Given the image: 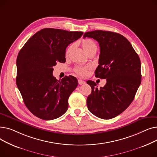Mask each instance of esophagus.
Here are the masks:
<instances>
[{
  "mask_svg": "<svg viewBox=\"0 0 157 157\" xmlns=\"http://www.w3.org/2000/svg\"><path fill=\"white\" fill-rule=\"evenodd\" d=\"M78 83L80 85H84V84H85V81H84L83 80H81V79H78Z\"/></svg>",
  "mask_w": 157,
  "mask_h": 157,
  "instance_id": "obj_1",
  "label": "esophagus"
}]
</instances>
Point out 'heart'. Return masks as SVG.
Instances as JSON below:
<instances>
[{"label": "heart", "mask_w": 157, "mask_h": 157, "mask_svg": "<svg viewBox=\"0 0 157 157\" xmlns=\"http://www.w3.org/2000/svg\"><path fill=\"white\" fill-rule=\"evenodd\" d=\"M81 45H82V48L83 49V50L85 52L86 54H88L90 52L94 50V49H97L96 44L92 40L89 39H86L82 41ZM72 48V45H71L70 46H69V48L67 49V50H66V55H69ZM88 69H89V67H88V66H86V67L78 66V67H76L75 69H74V72L81 76H85L87 74Z\"/></svg>", "instance_id": "1"}]
</instances>
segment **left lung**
<instances>
[{
    "mask_svg": "<svg viewBox=\"0 0 157 157\" xmlns=\"http://www.w3.org/2000/svg\"><path fill=\"white\" fill-rule=\"evenodd\" d=\"M83 37L93 38L99 44L95 74L107 81L100 88L95 82L86 81L92 88L86 100L88 109L98 118H113L134 100L141 82V60L129 41L118 33L94 30L85 33Z\"/></svg>",
    "mask_w": 157,
    "mask_h": 157,
    "instance_id": "8db88e82",
    "label": "left lung"
}]
</instances>
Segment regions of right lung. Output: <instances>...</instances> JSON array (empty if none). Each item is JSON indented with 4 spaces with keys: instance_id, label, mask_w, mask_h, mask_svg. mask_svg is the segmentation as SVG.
Returning a JSON list of instances; mask_svg holds the SVG:
<instances>
[{
    "instance_id": "right-lung-1",
    "label": "right lung",
    "mask_w": 157,
    "mask_h": 157,
    "mask_svg": "<svg viewBox=\"0 0 157 157\" xmlns=\"http://www.w3.org/2000/svg\"><path fill=\"white\" fill-rule=\"evenodd\" d=\"M82 32L46 28L32 36L16 59V82L28 109L44 120L59 118L68 109V98L78 83L72 76L57 80L53 76L56 62H65V49Z\"/></svg>"
}]
</instances>
